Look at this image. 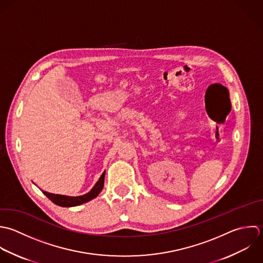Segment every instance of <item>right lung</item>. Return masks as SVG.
Masks as SVG:
<instances>
[{
  "label": "right lung",
  "instance_id": "add662e5",
  "mask_svg": "<svg viewBox=\"0 0 263 263\" xmlns=\"http://www.w3.org/2000/svg\"><path fill=\"white\" fill-rule=\"evenodd\" d=\"M104 176H105V172L102 173V175L100 176V178L98 179L96 184L93 186V189L89 193H87L83 196H79V197L55 195V194L47 193L45 191H42V192L49 200H51L54 204H56L60 207H74V206L82 205L84 203H87V202L95 199L100 194V192L102 191L103 185H104Z\"/></svg>",
  "mask_w": 263,
  "mask_h": 263
}]
</instances>
